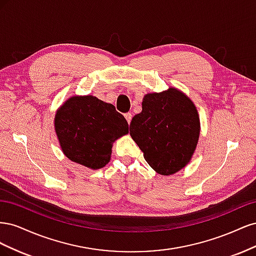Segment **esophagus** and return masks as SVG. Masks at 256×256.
<instances>
[{"label": "esophagus", "instance_id": "obj_1", "mask_svg": "<svg viewBox=\"0 0 256 256\" xmlns=\"http://www.w3.org/2000/svg\"><path fill=\"white\" fill-rule=\"evenodd\" d=\"M125 118H126L127 122L130 124L131 120H132V114H131V113H126V114H125Z\"/></svg>", "mask_w": 256, "mask_h": 256}]
</instances>
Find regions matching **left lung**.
<instances>
[{"mask_svg":"<svg viewBox=\"0 0 256 256\" xmlns=\"http://www.w3.org/2000/svg\"><path fill=\"white\" fill-rule=\"evenodd\" d=\"M130 136L154 171L172 175L188 164L196 150L198 110L188 96L173 88L146 94L142 112L130 122Z\"/></svg>","mask_w":256,"mask_h":256,"instance_id":"left-lung-1","label":"left lung"}]
</instances>
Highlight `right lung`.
Returning a JSON list of instances; mask_svg holds the SVG:
<instances>
[{"instance_id": "right-lung-1", "label": "right lung", "mask_w": 256, "mask_h": 256, "mask_svg": "<svg viewBox=\"0 0 256 256\" xmlns=\"http://www.w3.org/2000/svg\"><path fill=\"white\" fill-rule=\"evenodd\" d=\"M54 127L65 156L92 170L108 164L112 143L128 134V122L115 106L92 95L66 100L56 111Z\"/></svg>"}]
</instances>
